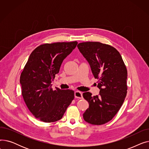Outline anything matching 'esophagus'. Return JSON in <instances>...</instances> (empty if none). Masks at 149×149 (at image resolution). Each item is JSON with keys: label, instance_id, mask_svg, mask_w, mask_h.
<instances>
[{"label": "esophagus", "instance_id": "obj_1", "mask_svg": "<svg viewBox=\"0 0 149 149\" xmlns=\"http://www.w3.org/2000/svg\"><path fill=\"white\" fill-rule=\"evenodd\" d=\"M74 96H75V98H76L81 99L83 98L82 92H81L80 91H75L74 93Z\"/></svg>", "mask_w": 149, "mask_h": 149}]
</instances>
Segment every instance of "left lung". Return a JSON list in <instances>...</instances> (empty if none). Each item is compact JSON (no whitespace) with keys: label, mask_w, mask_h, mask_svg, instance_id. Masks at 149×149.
Masks as SVG:
<instances>
[{"label":"left lung","mask_w":149,"mask_h":149,"mask_svg":"<svg viewBox=\"0 0 149 149\" xmlns=\"http://www.w3.org/2000/svg\"><path fill=\"white\" fill-rule=\"evenodd\" d=\"M80 52L88 61L95 79H98V95L83 93L89 103L83 113L85 121L93 125L111 121L118 112L126 97L127 69L121 54L113 46L98 42L80 43Z\"/></svg>","instance_id":"obj_1"}]
</instances>
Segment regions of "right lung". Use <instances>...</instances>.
<instances>
[{"label":"right lung","instance_id":"1","mask_svg":"<svg viewBox=\"0 0 149 149\" xmlns=\"http://www.w3.org/2000/svg\"><path fill=\"white\" fill-rule=\"evenodd\" d=\"M78 42H57L38 46L31 52L21 73L22 95L29 111L39 120H60L74 98L72 90H53L51 83L63 61Z\"/></svg>","mask_w":149,"mask_h":149}]
</instances>
